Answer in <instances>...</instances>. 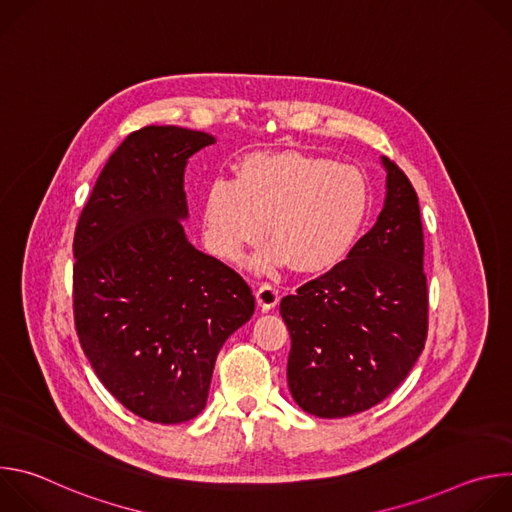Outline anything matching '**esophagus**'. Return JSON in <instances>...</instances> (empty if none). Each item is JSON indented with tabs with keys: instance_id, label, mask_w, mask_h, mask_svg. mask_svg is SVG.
Masks as SVG:
<instances>
[{
	"instance_id": "34e87169",
	"label": "esophagus",
	"mask_w": 512,
	"mask_h": 512,
	"mask_svg": "<svg viewBox=\"0 0 512 512\" xmlns=\"http://www.w3.org/2000/svg\"><path fill=\"white\" fill-rule=\"evenodd\" d=\"M279 296H281V291H279L275 285H271V283H263V285L255 291L257 304H259V308H261L263 312L275 308L277 302H279Z\"/></svg>"
}]
</instances>
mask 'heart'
Returning <instances> with one entry per match:
<instances>
[{
	"label": "heart",
	"instance_id": "b5f03b06",
	"mask_svg": "<svg viewBox=\"0 0 512 512\" xmlns=\"http://www.w3.org/2000/svg\"><path fill=\"white\" fill-rule=\"evenodd\" d=\"M371 210V184L356 166L302 152L245 156L237 178L214 180L204 194V237L214 255L239 261L267 235L265 267L316 275L354 247Z\"/></svg>",
	"mask_w": 512,
	"mask_h": 512
}]
</instances>
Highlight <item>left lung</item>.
Segmentation results:
<instances>
[{
    "label": "left lung",
    "mask_w": 512,
    "mask_h": 512,
    "mask_svg": "<svg viewBox=\"0 0 512 512\" xmlns=\"http://www.w3.org/2000/svg\"><path fill=\"white\" fill-rule=\"evenodd\" d=\"M387 194L375 227L344 261L285 296L291 336L287 385L316 417L367 411L413 369L427 336L423 227L409 178L389 158Z\"/></svg>",
    "instance_id": "left-lung-1"
}]
</instances>
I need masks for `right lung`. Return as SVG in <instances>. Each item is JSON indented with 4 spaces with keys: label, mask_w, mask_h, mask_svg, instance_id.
I'll return each instance as SVG.
<instances>
[{
    "label": "right lung",
    "mask_w": 512,
    "mask_h": 512,
    "mask_svg": "<svg viewBox=\"0 0 512 512\" xmlns=\"http://www.w3.org/2000/svg\"><path fill=\"white\" fill-rule=\"evenodd\" d=\"M216 139L176 125L133 131L85 204L72 267L81 346L105 389L154 423L196 417L227 338L251 320L245 279L186 237L184 170Z\"/></svg>",
    "instance_id": "add662e5"
}]
</instances>
